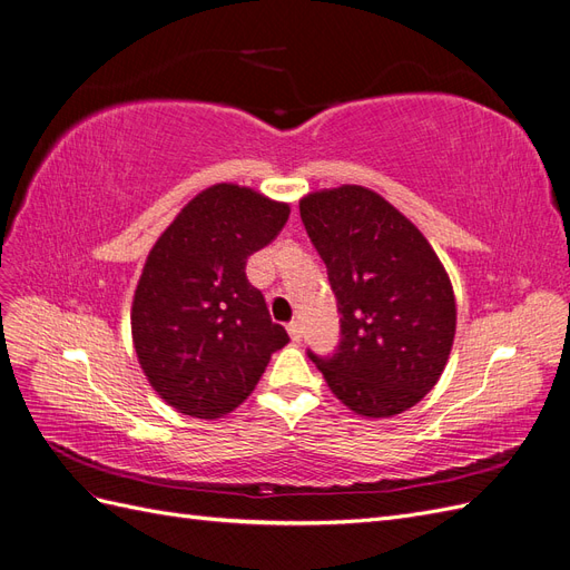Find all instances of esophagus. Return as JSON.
<instances>
[{"label": "esophagus", "mask_w": 570, "mask_h": 570, "mask_svg": "<svg viewBox=\"0 0 570 570\" xmlns=\"http://www.w3.org/2000/svg\"><path fill=\"white\" fill-rule=\"evenodd\" d=\"M287 333H289V337L295 340V342H299L302 340V325L297 323V321H292V323H287Z\"/></svg>", "instance_id": "34e87169"}]
</instances>
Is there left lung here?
Returning a JSON list of instances; mask_svg holds the SVG:
<instances>
[{
	"mask_svg": "<svg viewBox=\"0 0 570 570\" xmlns=\"http://www.w3.org/2000/svg\"><path fill=\"white\" fill-rule=\"evenodd\" d=\"M340 312L333 354L306 350L354 413L385 419L435 387L452 352L456 304L438 254L413 223L366 187L299 202Z\"/></svg>",
	"mask_w": 570,
	"mask_h": 570,
	"instance_id": "8db88e82",
	"label": "left lung"
}]
</instances>
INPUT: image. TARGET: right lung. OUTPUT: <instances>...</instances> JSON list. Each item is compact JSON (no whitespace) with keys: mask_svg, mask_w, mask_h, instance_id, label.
<instances>
[{"mask_svg":"<svg viewBox=\"0 0 570 570\" xmlns=\"http://www.w3.org/2000/svg\"><path fill=\"white\" fill-rule=\"evenodd\" d=\"M287 216V204L220 183L189 202L151 247L135 289L132 342L149 385L185 416H226L289 342L245 273Z\"/></svg>","mask_w":570,"mask_h":570,"instance_id":"add662e5","label":"right lung"}]
</instances>
